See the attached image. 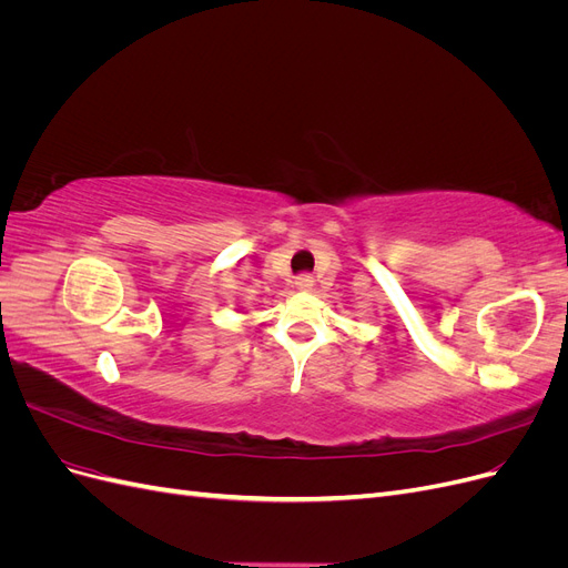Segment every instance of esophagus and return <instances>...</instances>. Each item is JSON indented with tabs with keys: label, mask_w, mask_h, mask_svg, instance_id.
Here are the masks:
<instances>
[{
	"label": "esophagus",
	"mask_w": 568,
	"mask_h": 568,
	"mask_svg": "<svg viewBox=\"0 0 568 568\" xmlns=\"http://www.w3.org/2000/svg\"><path fill=\"white\" fill-rule=\"evenodd\" d=\"M296 288L298 291H311L315 286V280L311 277V274H301V277H296Z\"/></svg>",
	"instance_id": "esophagus-1"
}]
</instances>
